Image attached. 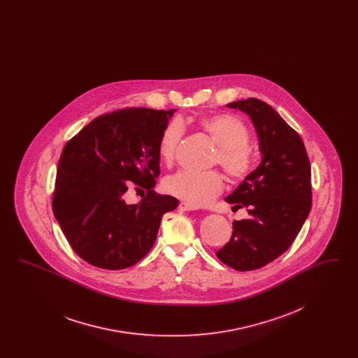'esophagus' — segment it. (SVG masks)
Returning <instances> with one entry per match:
<instances>
[{
    "mask_svg": "<svg viewBox=\"0 0 358 358\" xmlns=\"http://www.w3.org/2000/svg\"><path fill=\"white\" fill-rule=\"evenodd\" d=\"M178 208H180L181 210H196V209H199V206H194V205L187 204V203H180V205H178Z\"/></svg>",
    "mask_w": 358,
    "mask_h": 358,
    "instance_id": "34e87169",
    "label": "esophagus"
}]
</instances>
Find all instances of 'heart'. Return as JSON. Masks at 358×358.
I'll list each match as a JSON object with an SVG mask.
<instances>
[{
  "label": "heart",
  "instance_id": "1",
  "mask_svg": "<svg viewBox=\"0 0 358 358\" xmlns=\"http://www.w3.org/2000/svg\"><path fill=\"white\" fill-rule=\"evenodd\" d=\"M196 124L217 146L212 164H219L229 180L243 181L252 173L255 154L248 146L250 130L241 120L231 114H215L196 120ZM182 136L184 127L178 120H171L162 130L158 139V154L165 165L171 166L174 162ZM165 189L184 203L203 206L222 193L224 181L216 171H182L168 178Z\"/></svg>",
  "mask_w": 358,
  "mask_h": 358
}]
</instances>
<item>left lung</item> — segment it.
<instances>
[{
    "instance_id": "obj_1",
    "label": "left lung",
    "mask_w": 358,
    "mask_h": 358,
    "mask_svg": "<svg viewBox=\"0 0 358 358\" xmlns=\"http://www.w3.org/2000/svg\"><path fill=\"white\" fill-rule=\"evenodd\" d=\"M227 106L250 115L263 158L225 199L248 217L234 222L216 256L234 270L252 271L286 252L299 234L311 209V166L302 138L270 104L248 98Z\"/></svg>"
}]
</instances>
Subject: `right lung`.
<instances>
[{"instance_id": "obj_1", "label": "right lung", "mask_w": 358, "mask_h": 358, "mask_svg": "<svg viewBox=\"0 0 358 358\" xmlns=\"http://www.w3.org/2000/svg\"><path fill=\"white\" fill-rule=\"evenodd\" d=\"M174 110L120 108L91 120L66 143L52 194L53 215L75 254L104 270L131 267L157 238L178 200L153 190L159 176L158 139ZM147 189L138 205L122 196Z\"/></svg>"}]
</instances>
